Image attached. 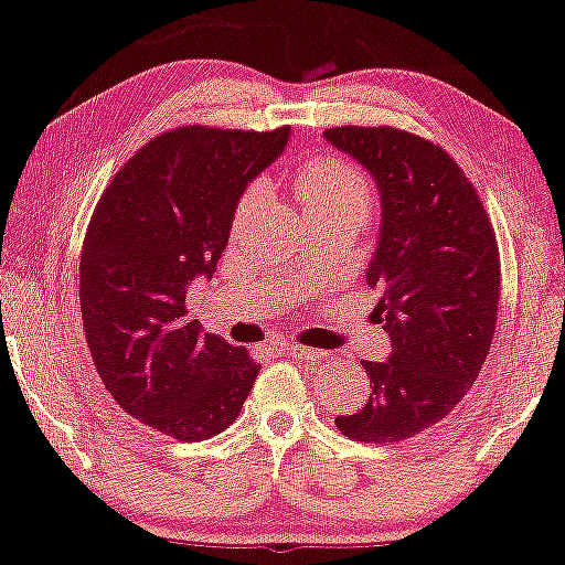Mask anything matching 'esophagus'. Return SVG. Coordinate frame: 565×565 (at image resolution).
I'll list each match as a JSON object with an SVG mask.
<instances>
[{
    "label": "esophagus",
    "mask_w": 565,
    "mask_h": 565,
    "mask_svg": "<svg viewBox=\"0 0 565 565\" xmlns=\"http://www.w3.org/2000/svg\"><path fill=\"white\" fill-rule=\"evenodd\" d=\"M288 354L290 356H298V359H308V362H321V359L329 356V351H321V349H310V347H288Z\"/></svg>",
    "instance_id": "obj_1"
}]
</instances>
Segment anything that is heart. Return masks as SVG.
I'll return each instance as SVG.
<instances>
[{
    "mask_svg": "<svg viewBox=\"0 0 565 565\" xmlns=\"http://www.w3.org/2000/svg\"><path fill=\"white\" fill-rule=\"evenodd\" d=\"M296 188L308 218L354 216L364 224L366 216L372 214L374 193L370 178L364 175V170L356 162L343 158V154L326 152L308 160L306 166L298 168ZM263 193V185L249 188L239 203V214L255 206Z\"/></svg>",
    "mask_w": 565,
    "mask_h": 565,
    "instance_id": "heart-1",
    "label": "heart"
}]
</instances>
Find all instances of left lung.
<instances>
[{"label": "left lung", "mask_w": 565, "mask_h": 565, "mask_svg": "<svg viewBox=\"0 0 565 565\" xmlns=\"http://www.w3.org/2000/svg\"><path fill=\"white\" fill-rule=\"evenodd\" d=\"M326 140L370 170L382 232L366 269L380 290L374 321L387 362H362L370 399L337 428L364 444H397L440 423L477 382L500 308V244L477 188L451 154L397 127L343 125Z\"/></svg>", "instance_id": "1"}]
</instances>
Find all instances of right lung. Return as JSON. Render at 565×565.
Returning <instances> with one entry per match:
<instances>
[{
    "mask_svg": "<svg viewBox=\"0 0 565 565\" xmlns=\"http://www.w3.org/2000/svg\"><path fill=\"white\" fill-rule=\"evenodd\" d=\"M288 132L170 129L96 203L81 249L86 343L106 392L162 436L188 444L226 430L257 380L247 349L188 321L185 292L195 277H214L244 185Z\"/></svg>",
    "mask_w": 565,
    "mask_h": 565,
    "instance_id": "add662e5",
    "label": "right lung"
}]
</instances>
